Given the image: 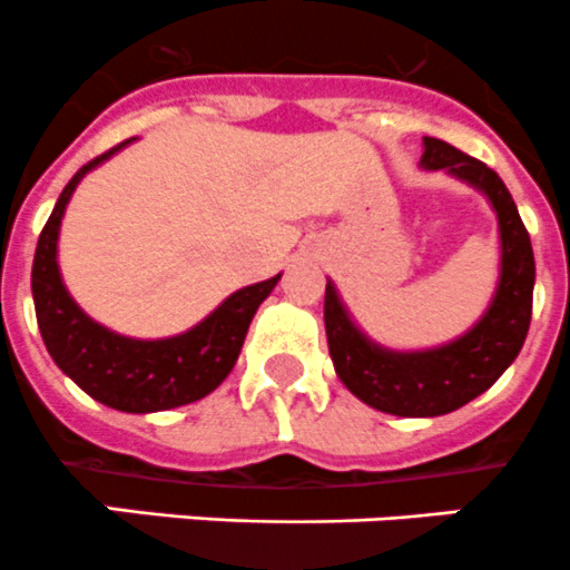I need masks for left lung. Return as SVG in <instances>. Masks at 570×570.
<instances>
[{
    "label": "left lung",
    "instance_id": "obj_1",
    "mask_svg": "<svg viewBox=\"0 0 570 570\" xmlns=\"http://www.w3.org/2000/svg\"><path fill=\"white\" fill-rule=\"evenodd\" d=\"M421 166L426 171L446 168L482 190L499 216L501 274L488 313L474 330L446 346L426 352H391L371 343L354 326L326 283L324 326L332 363L343 385L368 407L407 419H432L463 407L488 391L518 357L532 318L534 255L510 190L493 168L438 138H424Z\"/></svg>",
    "mask_w": 570,
    "mask_h": 570
}]
</instances>
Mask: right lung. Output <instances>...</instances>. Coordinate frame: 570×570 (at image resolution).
<instances>
[{"label":"right lung","instance_id":"obj_1","mask_svg":"<svg viewBox=\"0 0 570 570\" xmlns=\"http://www.w3.org/2000/svg\"><path fill=\"white\" fill-rule=\"evenodd\" d=\"M129 140L86 163L63 188L36 246L32 298L43 343L66 376L107 407L121 413H157L199 402L227 380L257 307L266 302L283 274L240 287L194 330L163 341H135L88 318L60 279V218L80 179L101 160L124 149Z\"/></svg>","mask_w":570,"mask_h":570}]
</instances>
